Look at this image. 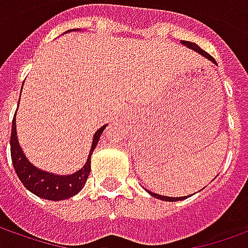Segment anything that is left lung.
I'll use <instances>...</instances> for the list:
<instances>
[{
	"mask_svg": "<svg viewBox=\"0 0 248 248\" xmlns=\"http://www.w3.org/2000/svg\"><path fill=\"white\" fill-rule=\"evenodd\" d=\"M181 43H182L184 46H186V47H189V48H190V49H194V51H197L199 54H201V55L204 56V58H206V59H209V61L215 63V64H217V63H216V61L213 59L212 56L209 55L208 52H205L204 49L200 48V47H199V46H197V44H196V43L185 42V40H182V42H181ZM147 192L150 193V194H151L153 197H155V199L163 200V201H179V200H185L186 199V197H167V196H160V194H156V193L150 192V190H147Z\"/></svg>",
	"mask_w": 248,
	"mask_h": 248,
	"instance_id": "obj_1",
	"label": "left lung"
}]
</instances>
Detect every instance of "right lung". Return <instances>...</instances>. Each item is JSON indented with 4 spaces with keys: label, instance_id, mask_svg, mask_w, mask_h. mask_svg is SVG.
<instances>
[{
    "label": "right lung",
    "instance_id": "right-lung-1",
    "mask_svg": "<svg viewBox=\"0 0 248 248\" xmlns=\"http://www.w3.org/2000/svg\"><path fill=\"white\" fill-rule=\"evenodd\" d=\"M105 128L107 125H102L100 129H97L93 138L88 160L81 170L75 171L71 175H55V174L47 173L37 169L27 159L17 139L16 114H15L13 121H12V134H10V155H12V163L16 170L17 177L23 182V185L37 197L51 200V201H61V200L73 197L77 193L81 192V189L86 184V179L90 173L92 154L94 151L102 131Z\"/></svg>",
    "mask_w": 248,
    "mask_h": 248
}]
</instances>
